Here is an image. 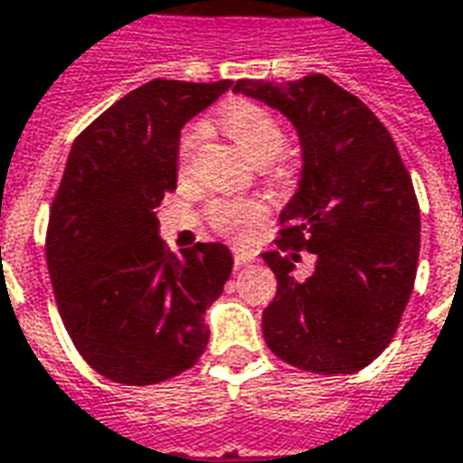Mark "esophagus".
I'll return each mask as SVG.
<instances>
[{
	"instance_id": "obj_1",
	"label": "esophagus",
	"mask_w": 463,
	"mask_h": 463,
	"mask_svg": "<svg viewBox=\"0 0 463 463\" xmlns=\"http://www.w3.org/2000/svg\"><path fill=\"white\" fill-rule=\"evenodd\" d=\"M254 261V251H249V249H234V264L236 266H246Z\"/></svg>"
}]
</instances>
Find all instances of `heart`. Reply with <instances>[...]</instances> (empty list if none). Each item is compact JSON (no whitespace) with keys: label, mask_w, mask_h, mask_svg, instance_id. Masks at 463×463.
<instances>
[{"label":"heart","mask_w":463,"mask_h":463,"mask_svg":"<svg viewBox=\"0 0 463 463\" xmlns=\"http://www.w3.org/2000/svg\"><path fill=\"white\" fill-rule=\"evenodd\" d=\"M217 125L219 130L256 165H266L273 157H279L283 145H286V133H283L279 118L256 100H246V98L229 100L227 106H222V110H219ZM199 135H202V130L197 125H192L180 135L177 172H187V167H190ZM286 172H288V167L281 165L276 170V177H286ZM261 219H264V207L251 202V199H236V202L219 199V202L209 204V222L222 234L241 236L251 227H256Z\"/></svg>","instance_id":"b5f03b06"}]
</instances>
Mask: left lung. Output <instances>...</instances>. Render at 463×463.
Here are the masks:
<instances>
[{
  "label": "left lung",
  "mask_w": 463,
  "mask_h": 463,
  "mask_svg": "<svg viewBox=\"0 0 463 463\" xmlns=\"http://www.w3.org/2000/svg\"><path fill=\"white\" fill-rule=\"evenodd\" d=\"M234 93L279 108L303 145L301 184L264 254L279 281L266 345L306 373H357L390 345L414 288L420 202L410 172L373 110L323 73L236 80ZM303 253L317 269L298 282Z\"/></svg>",
  "instance_id": "1"
}]
</instances>
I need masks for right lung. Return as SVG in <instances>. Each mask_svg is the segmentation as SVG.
Returning a JSON list of instances; mask_svg holds the SVG:
<instances>
[{
    "instance_id": "obj_1",
    "label": "right lung",
    "mask_w": 463,
    "mask_h": 463,
    "mask_svg": "<svg viewBox=\"0 0 463 463\" xmlns=\"http://www.w3.org/2000/svg\"><path fill=\"white\" fill-rule=\"evenodd\" d=\"M229 86L155 79L73 140L49 212L46 264L73 345L113 383H165L207 347L204 313L234 261L224 244L172 254L155 207L177 187L182 125Z\"/></svg>"
}]
</instances>
